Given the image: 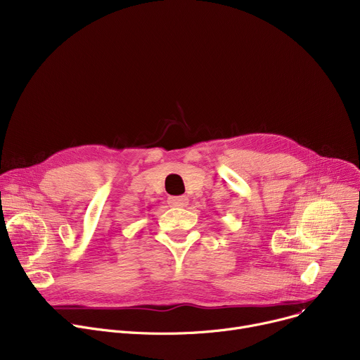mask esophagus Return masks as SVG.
<instances>
[{
	"label": "esophagus",
	"mask_w": 360,
	"mask_h": 360,
	"mask_svg": "<svg viewBox=\"0 0 360 360\" xmlns=\"http://www.w3.org/2000/svg\"><path fill=\"white\" fill-rule=\"evenodd\" d=\"M167 202L174 207H185L188 204V198L185 195L181 197H169Z\"/></svg>",
	"instance_id": "34e87169"
}]
</instances>
